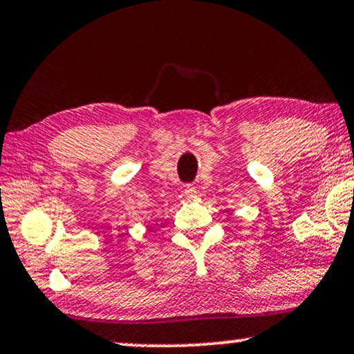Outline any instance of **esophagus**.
Returning a JSON list of instances; mask_svg holds the SVG:
<instances>
[{
	"mask_svg": "<svg viewBox=\"0 0 354 354\" xmlns=\"http://www.w3.org/2000/svg\"><path fill=\"white\" fill-rule=\"evenodd\" d=\"M183 194H185L187 199H194L198 196V192H196V187L193 185H187L185 189H183Z\"/></svg>",
	"mask_w": 354,
	"mask_h": 354,
	"instance_id": "obj_1",
	"label": "esophagus"
}]
</instances>
